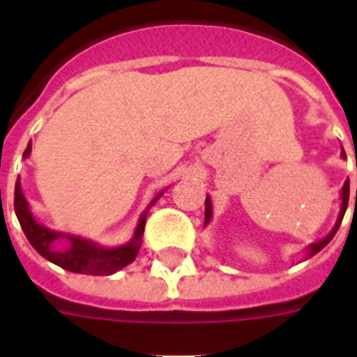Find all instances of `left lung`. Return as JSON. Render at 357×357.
Returning a JSON list of instances; mask_svg holds the SVG:
<instances>
[{"label":"left lung","instance_id":"8db88e82","mask_svg":"<svg viewBox=\"0 0 357 357\" xmlns=\"http://www.w3.org/2000/svg\"><path fill=\"white\" fill-rule=\"evenodd\" d=\"M349 195H350V183L347 181V183H344V187H343V207H341V213H339L337 224H335V228L332 229V234L328 235V237H324L322 241H319V243L311 244V246H310V250H311L310 254L311 255H315L317 252H321V250L324 248V246H326L330 241H332L333 235L337 234L339 226H341V222H343V217H344V211H347V206H349ZM356 195H357V189H356ZM209 218H211V200H209V198H206V224L209 222Z\"/></svg>","mask_w":357,"mask_h":357}]
</instances>
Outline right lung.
Returning <instances> with one entry per match:
<instances>
[{"label":"right lung","mask_w":357,"mask_h":357,"mask_svg":"<svg viewBox=\"0 0 357 357\" xmlns=\"http://www.w3.org/2000/svg\"><path fill=\"white\" fill-rule=\"evenodd\" d=\"M29 151L31 142L25 148L24 157L29 155ZM161 195L153 198L151 206L161 198ZM14 211H16V217H18L20 226L24 229L27 241H29L31 246L42 257H46L47 261H52V263L59 265L64 271L77 272V274H91V276H109V274H114V272L129 265L137 257L140 243H142V235H144L146 215H148V211L142 213L131 243L119 246V248H100V246L89 243L85 238L66 235L70 241V246L59 252V250L53 248V241L63 237V234H55L52 229L44 228V226L36 222L33 215L29 213V207H27L24 195H22L18 181H16V187H14Z\"/></svg>","instance_id":"right-lung-1"}]
</instances>
